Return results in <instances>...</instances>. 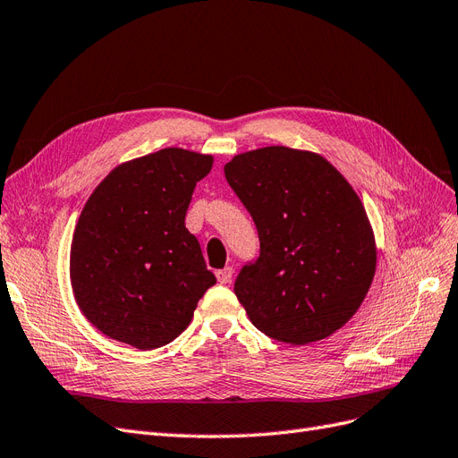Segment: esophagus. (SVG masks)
Wrapping results in <instances>:
<instances>
[{"label": "esophagus", "mask_w": 458, "mask_h": 458, "mask_svg": "<svg viewBox=\"0 0 458 458\" xmlns=\"http://www.w3.org/2000/svg\"><path fill=\"white\" fill-rule=\"evenodd\" d=\"M232 274H233V270L230 268V267H226V268H223V270H216V279H218V284H230L232 282Z\"/></svg>", "instance_id": "esophagus-1"}]
</instances>
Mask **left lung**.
<instances>
[{"label": "left lung", "instance_id": "obj_1", "mask_svg": "<svg viewBox=\"0 0 458 458\" xmlns=\"http://www.w3.org/2000/svg\"><path fill=\"white\" fill-rule=\"evenodd\" d=\"M225 174L260 240L233 285L250 323L293 346L341 329L377 268L373 228L348 181L323 156L287 146L233 156Z\"/></svg>", "mask_w": 458, "mask_h": 458}]
</instances>
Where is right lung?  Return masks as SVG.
<instances>
[{
  "label": "right lung",
  "instance_id": "obj_1",
  "mask_svg": "<svg viewBox=\"0 0 458 458\" xmlns=\"http://www.w3.org/2000/svg\"><path fill=\"white\" fill-rule=\"evenodd\" d=\"M213 156L182 148L125 161L87 199L70 249L72 291L106 336L139 350L174 341L216 284L184 226Z\"/></svg>",
  "mask_w": 458,
  "mask_h": 458
}]
</instances>
